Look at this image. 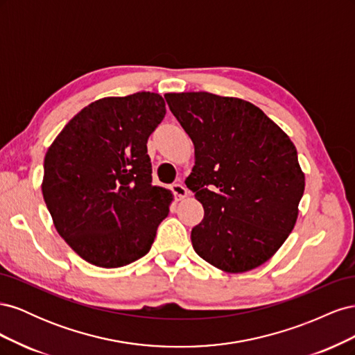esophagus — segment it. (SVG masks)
Here are the masks:
<instances>
[{
  "instance_id": "esophagus-1",
  "label": "esophagus",
  "mask_w": 355,
  "mask_h": 355,
  "mask_svg": "<svg viewBox=\"0 0 355 355\" xmlns=\"http://www.w3.org/2000/svg\"><path fill=\"white\" fill-rule=\"evenodd\" d=\"M171 192H173L175 197H176L178 200H182V198L187 197L188 189H187L184 185H182V184H173V185H171Z\"/></svg>"
}]
</instances>
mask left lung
<instances>
[{
	"instance_id": "8db88e82",
	"label": "left lung",
	"mask_w": 355,
	"mask_h": 355,
	"mask_svg": "<svg viewBox=\"0 0 355 355\" xmlns=\"http://www.w3.org/2000/svg\"><path fill=\"white\" fill-rule=\"evenodd\" d=\"M164 98L196 146V166L185 180L204 207L191 231L194 250L234 274L265 263L292 232L304 196L293 142L243 99L207 92Z\"/></svg>"
}]
</instances>
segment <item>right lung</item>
Here are the masks:
<instances>
[{
    "label": "right lung",
    "instance_id": "add662e5",
    "mask_svg": "<svg viewBox=\"0 0 355 355\" xmlns=\"http://www.w3.org/2000/svg\"><path fill=\"white\" fill-rule=\"evenodd\" d=\"M164 115L157 93L103 98L49 148L42 197L60 237L89 263L120 268L151 249L171 201L170 191L153 185L146 148Z\"/></svg>",
    "mask_w": 355,
    "mask_h": 355
}]
</instances>
